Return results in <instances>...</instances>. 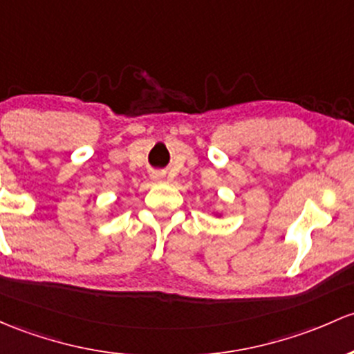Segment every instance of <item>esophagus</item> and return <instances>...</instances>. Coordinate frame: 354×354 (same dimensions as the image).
<instances>
[{
	"label": "esophagus",
	"mask_w": 354,
	"mask_h": 354,
	"mask_svg": "<svg viewBox=\"0 0 354 354\" xmlns=\"http://www.w3.org/2000/svg\"><path fill=\"white\" fill-rule=\"evenodd\" d=\"M162 178H165V176H162L161 173H156L154 174V180H162Z\"/></svg>",
	"instance_id": "1"
}]
</instances>
